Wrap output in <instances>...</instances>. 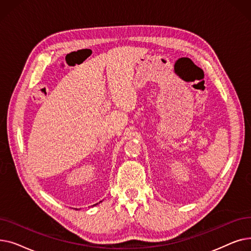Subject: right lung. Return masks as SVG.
Returning a JSON list of instances; mask_svg holds the SVG:
<instances>
[{
	"instance_id": "right-lung-1",
	"label": "right lung",
	"mask_w": 251,
	"mask_h": 251,
	"mask_svg": "<svg viewBox=\"0 0 251 251\" xmlns=\"http://www.w3.org/2000/svg\"><path fill=\"white\" fill-rule=\"evenodd\" d=\"M95 205H96V204H95Z\"/></svg>"
}]
</instances>
